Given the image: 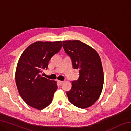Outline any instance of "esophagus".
<instances>
[{"label": "esophagus", "mask_w": 131, "mask_h": 131, "mask_svg": "<svg viewBox=\"0 0 131 131\" xmlns=\"http://www.w3.org/2000/svg\"><path fill=\"white\" fill-rule=\"evenodd\" d=\"M63 82H64V81H60V80L58 81V84H59V85H62V84L63 83Z\"/></svg>", "instance_id": "obj_1"}]
</instances>
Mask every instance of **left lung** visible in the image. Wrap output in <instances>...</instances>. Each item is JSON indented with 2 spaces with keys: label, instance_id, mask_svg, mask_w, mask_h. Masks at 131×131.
<instances>
[{
  "label": "left lung",
  "instance_id": "8db88e82",
  "mask_svg": "<svg viewBox=\"0 0 131 131\" xmlns=\"http://www.w3.org/2000/svg\"><path fill=\"white\" fill-rule=\"evenodd\" d=\"M63 47L72 58L74 69H79V77L72 82L66 92L69 100L81 108L94 105L103 89L104 74L101 58L96 50L77 40L63 41Z\"/></svg>",
  "mask_w": 131,
  "mask_h": 131
}]
</instances>
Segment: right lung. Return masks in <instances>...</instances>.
Instances as JSON below:
<instances>
[{
  "label": "right lung",
  "mask_w": 131,
  "mask_h": 131,
  "mask_svg": "<svg viewBox=\"0 0 131 131\" xmlns=\"http://www.w3.org/2000/svg\"><path fill=\"white\" fill-rule=\"evenodd\" d=\"M62 41H36L24 51L17 63L15 78L22 99L30 107L42 110L52 102L56 81L42 77L51 57L59 51Z\"/></svg>",
  "instance_id": "add662e5"
}]
</instances>
